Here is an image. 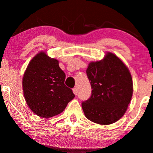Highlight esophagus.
Returning a JSON list of instances; mask_svg holds the SVG:
<instances>
[{"instance_id":"34e87169","label":"esophagus","mask_w":153,"mask_h":153,"mask_svg":"<svg viewBox=\"0 0 153 153\" xmlns=\"http://www.w3.org/2000/svg\"><path fill=\"white\" fill-rule=\"evenodd\" d=\"M73 93H74L75 95H77V94H78V88H74L73 89Z\"/></svg>"}]
</instances>
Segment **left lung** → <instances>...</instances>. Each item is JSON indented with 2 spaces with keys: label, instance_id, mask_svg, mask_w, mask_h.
Wrapping results in <instances>:
<instances>
[{
  "label": "left lung",
  "instance_id": "1",
  "mask_svg": "<svg viewBox=\"0 0 153 153\" xmlns=\"http://www.w3.org/2000/svg\"><path fill=\"white\" fill-rule=\"evenodd\" d=\"M86 73L92 91L91 97L82 102L84 114L103 125L118 121L125 114L133 94L127 67L114 54L107 52L102 60L89 63Z\"/></svg>",
  "mask_w": 153,
  "mask_h": 153
}]
</instances>
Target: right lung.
Wrapping results in <instances>:
<instances>
[{
    "mask_svg": "<svg viewBox=\"0 0 153 153\" xmlns=\"http://www.w3.org/2000/svg\"><path fill=\"white\" fill-rule=\"evenodd\" d=\"M65 80V74L57 59L45 52L33 57L24 74L22 86L26 102L35 114L50 118L65 110L75 97Z\"/></svg>",
    "mask_w": 153,
    "mask_h": 153,
    "instance_id": "obj_1",
    "label": "right lung"
}]
</instances>
